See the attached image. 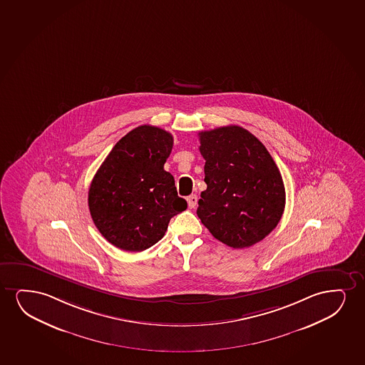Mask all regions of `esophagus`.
<instances>
[{"mask_svg":"<svg viewBox=\"0 0 365 365\" xmlns=\"http://www.w3.org/2000/svg\"><path fill=\"white\" fill-rule=\"evenodd\" d=\"M187 202H188V207L190 209H195V205H197V202H198V197L195 195H192L187 198Z\"/></svg>","mask_w":365,"mask_h":365,"instance_id":"esophagus-1","label":"esophagus"}]
</instances>
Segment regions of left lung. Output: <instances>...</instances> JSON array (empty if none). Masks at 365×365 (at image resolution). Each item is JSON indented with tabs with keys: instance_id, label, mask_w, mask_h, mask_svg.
<instances>
[{
	"instance_id": "8db88e82",
	"label": "left lung",
	"mask_w": 365,
	"mask_h": 365,
	"mask_svg": "<svg viewBox=\"0 0 365 365\" xmlns=\"http://www.w3.org/2000/svg\"><path fill=\"white\" fill-rule=\"evenodd\" d=\"M207 190L197 209L215 239L244 249L267 237L284 214V185L266 147L230 125L199 133Z\"/></svg>"
}]
</instances>
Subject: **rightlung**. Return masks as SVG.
<instances>
[{
  "label": "right lung",
  "instance_id": "right-lung-1",
  "mask_svg": "<svg viewBox=\"0 0 365 365\" xmlns=\"http://www.w3.org/2000/svg\"><path fill=\"white\" fill-rule=\"evenodd\" d=\"M173 136L143 125L125 135L91 180L88 203L95 227L114 247L143 251L160 242L170 218L187 209L163 166Z\"/></svg>",
  "mask_w": 365,
  "mask_h": 365
}]
</instances>
